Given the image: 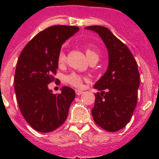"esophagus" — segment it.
<instances>
[{
  "label": "esophagus",
  "mask_w": 159,
  "mask_h": 159,
  "mask_svg": "<svg viewBox=\"0 0 159 159\" xmlns=\"http://www.w3.org/2000/svg\"><path fill=\"white\" fill-rule=\"evenodd\" d=\"M83 93H84V92H82L80 90H75V94H76L77 95H80L81 94Z\"/></svg>",
  "instance_id": "esophagus-1"
}]
</instances>
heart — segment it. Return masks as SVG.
Instances as JSON below:
<instances>
[{"label": "heart", "mask_w": 159, "mask_h": 159, "mask_svg": "<svg viewBox=\"0 0 159 159\" xmlns=\"http://www.w3.org/2000/svg\"><path fill=\"white\" fill-rule=\"evenodd\" d=\"M85 53L89 60L92 59H99V55L93 49L85 48ZM66 62V54L64 50H61L57 56V63L60 66L63 65ZM66 82L76 88H80L83 84V77L76 73H71L66 76Z\"/></svg>", "instance_id": "1"}]
</instances>
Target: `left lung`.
Returning a JSON list of instances; mask_svg holds the SVG:
<instances>
[{"label": "left lung", "mask_w": 159, "mask_h": 159, "mask_svg": "<svg viewBox=\"0 0 159 159\" xmlns=\"http://www.w3.org/2000/svg\"><path fill=\"white\" fill-rule=\"evenodd\" d=\"M99 34L108 51L107 70L94 88L95 106L92 114L101 128L110 132L121 130L129 123L137 104L139 72L135 59L127 46L107 28L99 25L85 28Z\"/></svg>", "instance_id": "obj_1"}]
</instances>
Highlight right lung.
<instances>
[{
  "label": "right lung",
  "mask_w": 159,
  "mask_h": 159,
  "mask_svg": "<svg viewBox=\"0 0 159 159\" xmlns=\"http://www.w3.org/2000/svg\"><path fill=\"white\" fill-rule=\"evenodd\" d=\"M79 29L66 25L47 28L32 38L20 55L14 76L16 97L22 116L39 132L60 127L75 99L72 88L63 87L61 93L53 94L48 87L55 81L61 46Z\"/></svg>",
  "instance_id": "add662e5"
}]
</instances>
